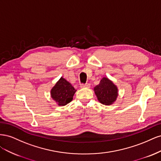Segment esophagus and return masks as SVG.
Segmentation results:
<instances>
[{
    "label": "esophagus",
    "mask_w": 161,
    "mask_h": 161,
    "mask_svg": "<svg viewBox=\"0 0 161 161\" xmlns=\"http://www.w3.org/2000/svg\"><path fill=\"white\" fill-rule=\"evenodd\" d=\"M90 87V84L89 83H86L85 85H80V88H89Z\"/></svg>",
    "instance_id": "34e87169"
}]
</instances>
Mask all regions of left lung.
<instances>
[{
    "label": "left lung",
    "instance_id": "8db88e82",
    "mask_svg": "<svg viewBox=\"0 0 161 161\" xmlns=\"http://www.w3.org/2000/svg\"><path fill=\"white\" fill-rule=\"evenodd\" d=\"M93 91L98 101L101 104L110 105L117 100L118 88L108 77H103L99 84L95 86Z\"/></svg>",
    "mask_w": 161,
    "mask_h": 161
}]
</instances>
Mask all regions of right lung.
Listing matches in <instances>:
<instances>
[{
    "mask_svg": "<svg viewBox=\"0 0 161 161\" xmlns=\"http://www.w3.org/2000/svg\"><path fill=\"white\" fill-rule=\"evenodd\" d=\"M76 91L70 82L62 76L52 88L50 95L58 106H64L72 101Z\"/></svg>",
    "mask_w": 161,
    "mask_h": 161,
    "instance_id": "right-lung-1",
    "label": "right lung"
}]
</instances>
